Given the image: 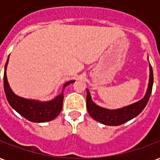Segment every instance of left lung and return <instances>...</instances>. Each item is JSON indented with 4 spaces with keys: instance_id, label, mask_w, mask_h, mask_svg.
<instances>
[{
    "instance_id": "left-lung-1",
    "label": "left lung",
    "mask_w": 160,
    "mask_h": 160,
    "mask_svg": "<svg viewBox=\"0 0 160 160\" xmlns=\"http://www.w3.org/2000/svg\"><path fill=\"white\" fill-rule=\"evenodd\" d=\"M149 68H150L149 83H148V90H147L145 97L136 103L125 106L123 108L118 109V110H108L105 108L98 106L97 104L92 102L90 92L88 89H87V108L91 117L93 118L94 120L98 121L104 125H109V126H118L137 117L146 107L149 100V98L151 96L152 90L153 73H152L151 65L149 66Z\"/></svg>"
}]
</instances>
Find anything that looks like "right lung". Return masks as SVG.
<instances>
[{"label": "right lung", "mask_w": 160, "mask_h": 160, "mask_svg": "<svg viewBox=\"0 0 160 160\" xmlns=\"http://www.w3.org/2000/svg\"><path fill=\"white\" fill-rule=\"evenodd\" d=\"M9 57V56H8ZM8 63V58L7 60L4 71V91L6 97L8 101L9 104L19 114L33 122H45L51 121L60 114L62 111L63 103V92L67 86L74 82V80L68 81L63 85L62 93L59 94L54 99L47 102H40L38 100L26 99L24 98L19 97L13 93L12 89L9 87V84L7 79V65Z\"/></svg>", "instance_id": "obj_1"}]
</instances>
